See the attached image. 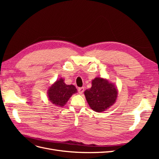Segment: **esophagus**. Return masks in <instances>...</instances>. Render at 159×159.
<instances>
[{
  "label": "esophagus",
  "instance_id": "34e87169",
  "mask_svg": "<svg viewBox=\"0 0 159 159\" xmlns=\"http://www.w3.org/2000/svg\"><path fill=\"white\" fill-rule=\"evenodd\" d=\"M84 88H78V92L80 94H82L84 91Z\"/></svg>",
  "mask_w": 159,
  "mask_h": 159
}]
</instances>
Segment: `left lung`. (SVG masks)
Masks as SVG:
<instances>
[{
	"label": "left lung",
	"mask_w": 159,
	"mask_h": 159,
	"mask_svg": "<svg viewBox=\"0 0 159 159\" xmlns=\"http://www.w3.org/2000/svg\"><path fill=\"white\" fill-rule=\"evenodd\" d=\"M117 89L114 84L100 77L91 82V88L84 91L86 100L91 109L96 112H103L116 102Z\"/></svg>",
	"instance_id": "obj_1"
}]
</instances>
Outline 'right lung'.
<instances>
[{
  "label": "right lung",
  "mask_w": 159,
  "mask_h": 159,
  "mask_svg": "<svg viewBox=\"0 0 159 159\" xmlns=\"http://www.w3.org/2000/svg\"><path fill=\"white\" fill-rule=\"evenodd\" d=\"M77 92L78 91L74 85H67L64 83V79L60 78L50 86L47 93L52 103L56 106L63 107L71 96Z\"/></svg>",
  "instance_id": "1"
}]
</instances>
